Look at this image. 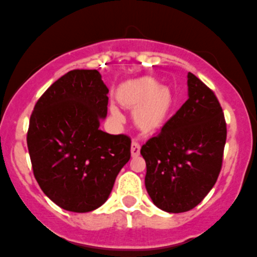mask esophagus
<instances>
[{
  "instance_id": "obj_1",
  "label": "esophagus",
  "mask_w": 257,
  "mask_h": 257,
  "mask_svg": "<svg viewBox=\"0 0 257 257\" xmlns=\"http://www.w3.org/2000/svg\"><path fill=\"white\" fill-rule=\"evenodd\" d=\"M131 150H132V156L133 157L138 156V155L140 154V144L137 139H133V142H132Z\"/></svg>"
}]
</instances>
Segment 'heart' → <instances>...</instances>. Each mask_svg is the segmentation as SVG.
Listing matches in <instances>:
<instances>
[{"mask_svg":"<svg viewBox=\"0 0 257 257\" xmlns=\"http://www.w3.org/2000/svg\"><path fill=\"white\" fill-rule=\"evenodd\" d=\"M122 100L128 105L142 106L139 109V118L149 126L162 123L170 113L173 102L170 90L160 87L156 81L149 78L129 84L124 89ZM112 113L114 117H120L115 107H112Z\"/></svg>","mask_w":257,"mask_h":257,"instance_id":"b5f03b06","label":"heart"}]
</instances>
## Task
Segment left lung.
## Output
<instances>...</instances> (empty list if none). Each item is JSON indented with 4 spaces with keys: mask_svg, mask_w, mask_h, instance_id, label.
Instances as JSON below:
<instances>
[{
    "mask_svg": "<svg viewBox=\"0 0 257 257\" xmlns=\"http://www.w3.org/2000/svg\"><path fill=\"white\" fill-rule=\"evenodd\" d=\"M189 98L142 146L145 187L152 202L171 213L193 210L212 189L223 161L227 124L215 92L193 73Z\"/></svg>",
    "mask_w": 257,
    "mask_h": 257,
    "instance_id": "8db88e82",
    "label": "left lung"
}]
</instances>
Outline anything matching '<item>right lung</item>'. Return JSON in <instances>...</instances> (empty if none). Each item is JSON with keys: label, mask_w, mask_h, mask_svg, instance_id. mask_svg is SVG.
Listing matches in <instances>:
<instances>
[{"label": "right lung", "mask_w": 257, "mask_h": 257, "mask_svg": "<svg viewBox=\"0 0 257 257\" xmlns=\"http://www.w3.org/2000/svg\"><path fill=\"white\" fill-rule=\"evenodd\" d=\"M108 89L96 69H74L36 102L27 134L41 190L63 210L90 212L105 204L131 159L128 135L100 131Z\"/></svg>", "instance_id": "1"}]
</instances>
